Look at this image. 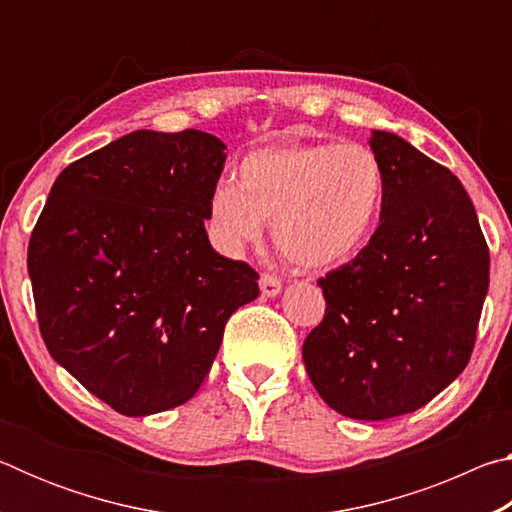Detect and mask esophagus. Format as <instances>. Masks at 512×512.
<instances>
[{
	"mask_svg": "<svg viewBox=\"0 0 512 512\" xmlns=\"http://www.w3.org/2000/svg\"><path fill=\"white\" fill-rule=\"evenodd\" d=\"M259 289H262L264 298H275V296H280V293H282V282L277 280L275 275L264 273L262 277H259Z\"/></svg>",
	"mask_w": 512,
	"mask_h": 512,
	"instance_id": "34e87169",
	"label": "esophagus"
}]
</instances>
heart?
<instances>
[{
  "mask_svg": "<svg viewBox=\"0 0 512 512\" xmlns=\"http://www.w3.org/2000/svg\"><path fill=\"white\" fill-rule=\"evenodd\" d=\"M384 192V169L366 146H268L239 162L237 185L214 187L207 228L223 253L237 257L273 223L275 246L291 264L325 271L368 244Z\"/></svg>",
  "mask_w": 512,
  "mask_h": 512,
  "instance_id": "obj_1",
  "label": "heart"
}]
</instances>
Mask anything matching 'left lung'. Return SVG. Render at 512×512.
<instances>
[{"label":"left lung","mask_w":512,"mask_h":512,"mask_svg":"<svg viewBox=\"0 0 512 512\" xmlns=\"http://www.w3.org/2000/svg\"><path fill=\"white\" fill-rule=\"evenodd\" d=\"M370 149L386 183L379 228L318 280L327 309L302 359L327 406L375 422L418 411L465 370L490 253L452 171L395 133L372 131Z\"/></svg>","instance_id":"obj_1"}]
</instances>
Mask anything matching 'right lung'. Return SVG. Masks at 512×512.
<instances>
[{
    "instance_id": "right-lung-1",
    "label": "right lung",
    "mask_w": 512,
    "mask_h": 512,
    "mask_svg": "<svg viewBox=\"0 0 512 512\" xmlns=\"http://www.w3.org/2000/svg\"><path fill=\"white\" fill-rule=\"evenodd\" d=\"M225 162L210 133L133 131L69 164L29 241L51 357L140 418L192 400L259 275L216 253L207 201Z\"/></svg>"
}]
</instances>
